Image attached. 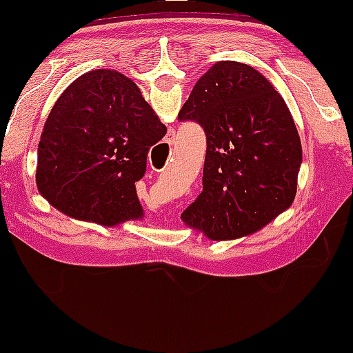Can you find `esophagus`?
I'll list each match as a JSON object with an SVG mask.
<instances>
[{"label":"esophagus","mask_w":353,"mask_h":353,"mask_svg":"<svg viewBox=\"0 0 353 353\" xmlns=\"http://www.w3.org/2000/svg\"><path fill=\"white\" fill-rule=\"evenodd\" d=\"M165 144H169V145L174 144V134H171V132H169V136L165 137Z\"/></svg>","instance_id":"1"}]
</instances>
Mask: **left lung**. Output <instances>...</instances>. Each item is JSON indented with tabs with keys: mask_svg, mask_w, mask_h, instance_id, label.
<instances>
[{
	"mask_svg": "<svg viewBox=\"0 0 353 353\" xmlns=\"http://www.w3.org/2000/svg\"><path fill=\"white\" fill-rule=\"evenodd\" d=\"M208 139L202 192L181 214L212 241L257 232L292 205L302 144L285 101L257 70L219 61L177 116Z\"/></svg>",
	"mask_w": 353,
	"mask_h": 353,
	"instance_id": "8db88e82",
	"label": "left lung"
}]
</instances>
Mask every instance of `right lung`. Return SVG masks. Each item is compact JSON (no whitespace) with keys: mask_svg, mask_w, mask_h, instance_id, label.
I'll list each match as a JSON object with an SVG mask.
<instances>
[{"mask_svg":"<svg viewBox=\"0 0 353 353\" xmlns=\"http://www.w3.org/2000/svg\"><path fill=\"white\" fill-rule=\"evenodd\" d=\"M168 132L124 74L94 70L64 89L38 144L36 184L66 216L103 225L143 216L136 182Z\"/></svg>","mask_w":353,"mask_h":353,"instance_id":"obj_1","label":"right lung"}]
</instances>
